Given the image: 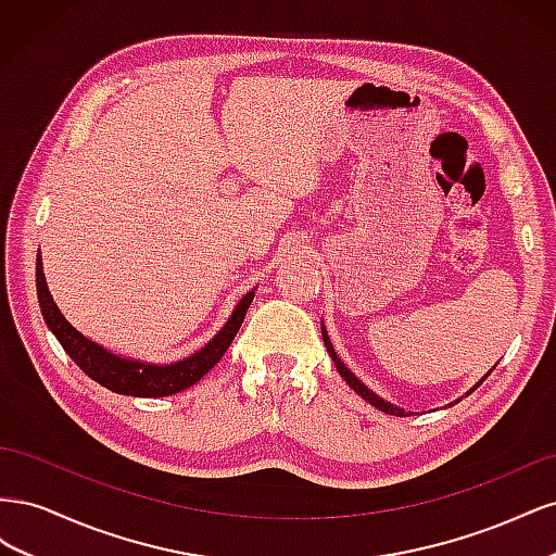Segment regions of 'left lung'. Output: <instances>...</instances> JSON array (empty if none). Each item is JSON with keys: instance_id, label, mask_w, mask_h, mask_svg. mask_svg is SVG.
<instances>
[{"instance_id": "1", "label": "left lung", "mask_w": 556, "mask_h": 556, "mask_svg": "<svg viewBox=\"0 0 556 556\" xmlns=\"http://www.w3.org/2000/svg\"><path fill=\"white\" fill-rule=\"evenodd\" d=\"M323 339H325V345H327V352L331 355V359H333V364H336V368H339V374L343 376V380L352 387V390H355L362 399H366L368 403H371V406H376L378 410H382V413H387V415H396V417H408L410 413H406L403 408H396V406H392V403H387V401H382L380 396H376L371 390H368V387L364 384V382H359L355 376H352L350 371H348V366L339 359V355H336L333 352V345H331V341H329V336H327V331H325V327H323ZM478 387V384H476ZM473 387V390H476ZM470 390V392H473Z\"/></svg>"}]
</instances>
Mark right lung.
<instances>
[{
  "instance_id": "add662e5",
  "label": "right lung",
  "mask_w": 556,
  "mask_h": 556,
  "mask_svg": "<svg viewBox=\"0 0 556 556\" xmlns=\"http://www.w3.org/2000/svg\"><path fill=\"white\" fill-rule=\"evenodd\" d=\"M37 296H39V306H41L48 329L55 333V339L66 350V355H70L80 366L83 374L90 376L94 382L106 387V390H111L115 394L169 396V394L188 390V387L199 382L217 362L223 359L227 348L233 341V336H237V331L243 325V317L250 308V301H252V296H255V292H248L239 301V306L229 317V323L220 331H217V336L206 348H201L197 355H192L188 359L176 362V364H166V366L129 362L123 357H115L109 350L92 343L80 331H76L70 323H66L64 315L55 306L53 296H50V292H48L41 255L37 257Z\"/></svg>"
}]
</instances>
